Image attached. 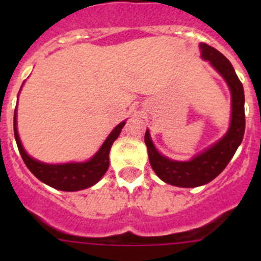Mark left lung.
<instances>
[{"label": "left lung", "instance_id": "left-lung-1", "mask_svg": "<svg viewBox=\"0 0 261 261\" xmlns=\"http://www.w3.org/2000/svg\"><path fill=\"white\" fill-rule=\"evenodd\" d=\"M202 59L208 62L216 72L227 83L231 93V120L228 130L220 140L206 147L192 159L180 162L164 156L158 151L150 136L145 133L149 162L155 174L163 181L181 188H194L215 179L226 168L238 147L243 141L245 133V96L243 83L236 75L232 64L218 50L207 44H199Z\"/></svg>", "mask_w": 261, "mask_h": 261}]
</instances>
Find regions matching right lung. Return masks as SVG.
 Wrapping results in <instances>:
<instances>
[{
  "instance_id": "1",
  "label": "right lung",
  "mask_w": 261,
  "mask_h": 261,
  "mask_svg": "<svg viewBox=\"0 0 261 261\" xmlns=\"http://www.w3.org/2000/svg\"><path fill=\"white\" fill-rule=\"evenodd\" d=\"M125 123L126 121H122L117 126H115L114 130L110 133L106 140L103 141V144L91 159L86 160V162H70L63 163V164L43 163L40 160L34 159L33 156H30L26 152L17 131V107L15 109L14 115V134L18 151L22 156L23 163L39 180L48 184L51 188L59 189V191L75 192L94 186L97 181L103 177L110 165V150H111L114 141L120 135Z\"/></svg>"
}]
</instances>
